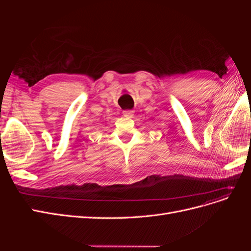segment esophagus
<instances>
[{
  "mask_svg": "<svg viewBox=\"0 0 251 251\" xmlns=\"http://www.w3.org/2000/svg\"><path fill=\"white\" fill-rule=\"evenodd\" d=\"M124 115L126 117H132L134 115V111L133 110H125L124 111Z\"/></svg>",
  "mask_w": 251,
  "mask_h": 251,
  "instance_id": "obj_1",
  "label": "esophagus"
}]
</instances>
